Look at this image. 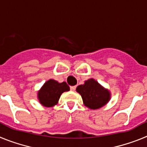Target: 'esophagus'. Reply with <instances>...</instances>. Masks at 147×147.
Wrapping results in <instances>:
<instances>
[{"label": "esophagus", "mask_w": 147, "mask_h": 147, "mask_svg": "<svg viewBox=\"0 0 147 147\" xmlns=\"http://www.w3.org/2000/svg\"><path fill=\"white\" fill-rule=\"evenodd\" d=\"M76 86H71V90H72V91H74L75 90H76Z\"/></svg>", "instance_id": "obj_1"}]
</instances>
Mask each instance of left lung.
<instances>
[{"label": "left lung", "instance_id": "8db88e82", "mask_svg": "<svg viewBox=\"0 0 147 147\" xmlns=\"http://www.w3.org/2000/svg\"><path fill=\"white\" fill-rule=\"evenodd\" d=\"M81 95L84 105L88 108L96 110L105 106L110 99V93L93 79H89L84 85L76 88Z\"/></svg>", "mask_w": 147, "mask_h": 147}]
</instances>
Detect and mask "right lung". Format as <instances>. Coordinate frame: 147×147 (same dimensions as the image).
<instances>
[{
    "label": "right lung",
    "instance_id": "right-lung-1",
    "mask_svg": "<svg viewBox=\"0 0 147 147\" xmlns=\"http://www.w3.org/2000/svg\"><path fill=\"white\" fill-rule=\"evenodd\" d=\"M70 90L69 86L65 82L59 83L54 80H49L42 85L37 93L39 102L45 107H53L58 103L63 92Z\"/></svg>",
    "mask_w": 147,
    "mask_h": 147
}]
</instances>
